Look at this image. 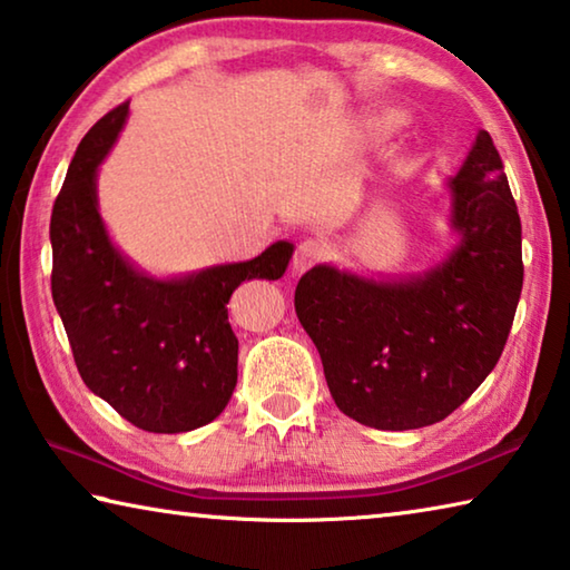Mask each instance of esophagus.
Masks as SVG:
<instances>
[{
  "mask_svg": "<svg viewBox=\"0 0 570 570\" xmlns=\"http://www.w3.org/2000/svg\"><path fill=\"white\" fill-rule=\"evenodd\" d=\"M326 254H330V246H326L324 240H320V238L302 240V244H298L294 250V262H292L294 276L308 272V268H312L314 264H320Z\"/></svg>",
  "mask_w": 570,
  "mask_h": 570,
  "instance_id": "obj_1",
  "label": "esophagus"
}]
</instances>
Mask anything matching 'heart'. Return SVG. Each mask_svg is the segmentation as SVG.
Listing matches in <instances>:
<instances>
[{"mask_svg": "<svg viewBox=\"0 0 570 570\" xmlns=\"http://www.w3.org/2000/svg\"><path fill=\"white\" fill-rule=\"evenodd\" d=\"M400 122H402V115L397 110H382L377 115H372L370 122H366V132H370L372 138H384V135L397 130Z\"/></svg>", "mask_w": 570, "mask_h": 570, "instance_id": "b5f03b06", "label": "heart"}]
</instances>
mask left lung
Here are the masks:
<instances>
[{"label":"left lung","instance_id":"8db88e82","mask_svg":"<svg viewBox=\"0 0 570 570\" xmlns=\"http://www.w3.org/2000/svg\"><path fill=\"white\" fill-rule=\"evenodd\" d=\"M452 248L428 272L316 264L294 306L346 417L374 430L445 420L498 364L523 288L520 216L485 130L448 180Z\"/></svg>","mask_w":570,"mask_h":570}]
</instances>
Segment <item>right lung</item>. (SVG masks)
I'll return each instance as SVG.
<instances>
[{
	"mask_svg": "<svg viewBox=\"0 0 570 570\" xmlns=\"http://www.w3.org/2000/svg\"><path fill=\"white\" fill-rule=\"evenodd\" d=\"M128 102L85 135L50 220L52 298L82 382L135 428L158 435L214 422L238 380L228 298L250 278H282L294 244L250 262L153 276L115 246L98 204V170Z\"/></svg>",
	"mask_w": 570,
	"mask_h": 570,
	"instance_id": "add662e5",
	"label": "right lung"
}]
</instances>
